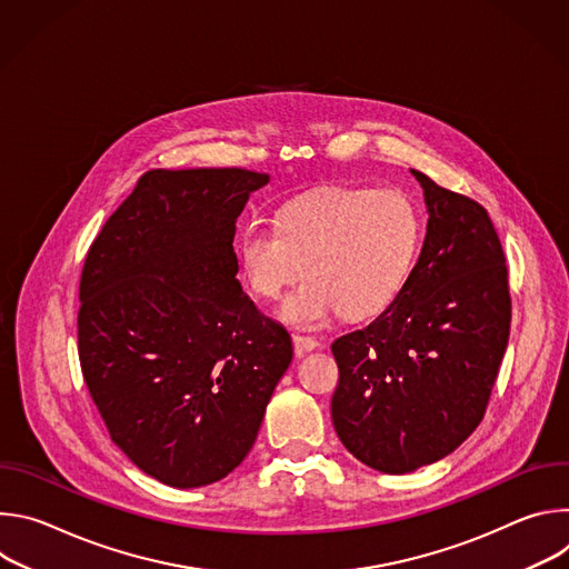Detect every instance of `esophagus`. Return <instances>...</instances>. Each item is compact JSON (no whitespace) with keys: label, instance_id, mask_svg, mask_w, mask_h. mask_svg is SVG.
Here are the masks:
<instances>
[{"label":"esophagus","instance_id":"esophagus-1","mask_svg":"<svg viewBox=\"0 0 569 569\" xmlns=\"http://www.w3.org/2000/svg\"><path fill=\"white\" fill-rule=\"evenodd\" d=\"M292 345H295V356L303 358L310 351L319 349V342L315 338H306V336H292Z\"/></svg>","mask_w":569,"mask_h":569}]
</instances>
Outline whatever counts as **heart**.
<instances>
[{
    "label": "heart",
    "mask_w": 569,
    "mask_h": 569,
    "mask_svg": "<svg viewBox=\"0 0 569 569\" xmlns=\"http://www.w3.org/2000/svg\"><path fill=\"white\" fill-rule=\"evenodd\" d=\"M421 213L396 189H336L290 202L279 222L252 220L240 233V270L252 292L277 299L297 329H321L342 312L367 319L408 283L421 248Z\"/></svg>",
    "instance_id": "b5f03b06"
}]
</instances>
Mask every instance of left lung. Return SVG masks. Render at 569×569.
Masks as SVG:
<instances>
[{
  "instance_id": "left-lung-1",
  "label": "left lung",
  "mask_w": 569,
  "mask_h": 569,
  "mask_svg": "<svg viewBox=\"0 0 569 569\" xmlns=\"http://www.w3.org/2000/svg\"><path fill=\"white\" fill-rule=\"evenodd\" d=\"M428 231L398 299L331 345L345 448L402 475L459 448L483 419L509 345V270L486 209L421 171Z\"/></svg>"
}]
</instances>
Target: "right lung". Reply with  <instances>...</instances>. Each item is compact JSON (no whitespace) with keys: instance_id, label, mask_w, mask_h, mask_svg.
<instances>
[{"instance_id":"add662e5","label":"right lung","mask_w":569,"mask_h":569,"mask_svg":"<svg viewBox=\"0 0 569 569\" xmlns=\"http://www.w3.org/2000/svg\"><path fill=\"white\" fill-rule=\"evenodd\" d=\"M270 176L154 169L108 218L80 274L78 358L112 441L176 489L252 450L292 340L242 292L236 218Z\"/></svg>"}]
</instances>
